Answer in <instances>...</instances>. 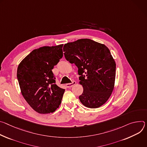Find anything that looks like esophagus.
<instances>
[{
    "label": "esophagus",
    "instance_id": "1",
    "mask_svg": "<svg viewBox=\"0 0 147 147\" xmlns=\"http://www.w3.org/2000/svg\"><path fill=\"white\" fill-rule=\"evenodd\" d=\"M76 84V82L75 81H73V82H72V83H70V84H67V85H66V86L67 87V88H71V87H72L73 86H74Z\"/></svg>",
    "mask_w": 147,
    "mask_h": 147
}]
</instances>
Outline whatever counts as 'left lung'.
<instances>
[{"label":"left lung","mask_w":147,"mask_h":147,"mask_svg":"<svg viewBox=\"0 0 147 147\" xmlns=\"http://www.w3.org/2000/svg\"><path fill=\"white\" fill-rule=\"evenodd\" d=\"M65 58L75 63L84 88L79 98L88 108H98L109 99L115 88L116 64L109 48L88 38L63 45Z\"/></svg>","instance_id":"8db88e82"}]
</instances>
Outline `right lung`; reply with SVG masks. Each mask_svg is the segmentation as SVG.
<instances>
[{"mask_svg": "<svg viewBox=\"0 0 147 147\" xmlns=\"http://www.w3.org/2000/svg\"><path fill=\"white\" fill-rule=\"evenodd\" d=\"M63 44L32 51L19 63L17 77L22 94L30 107L40 114L59 107L65 89L55 84L52 69L63 56Z\"/></svg>", "mask_w": 147, "mask_h": 147, "instance_id": "1", "label": "right lung"}]
</instances>
